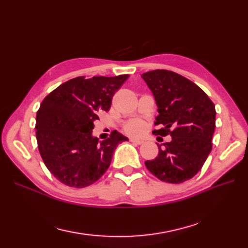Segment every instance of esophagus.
Masks as SVG:
<instances>
[{
    "label": "esophagus",
    "instance_id": "1",
    "mask_svg": "<svg viewBox=\"0 0 248 248\" xmlns=\"http://www.w3.org/2000/svg\"><path fill=\"white\" fill-rule=\"evenodd\" d=\"M130 141L133 142V144H136V145H141L142 142H144V140H137V139H130Z\"/></svg>",
    "mask_w": 248,
    "mask_h": 248
}]
</instances>
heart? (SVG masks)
Instances as JSON below:
<instances>
[{
  "label": "heart",
  "mask_w": 248,
  "mask_h": 248,
  "mask_svg": "<svg viewBox=\"0 0 248 248\" xmlns=\"http://www.w3.org/2000/svg\"><path fill=\"white\" fill-rule=\"evenodd\" d=\"M146 130V124L140 120H132V121L126 123L124 126V131L132 137L141 136Z\"/></svg>",
  "instance_id": "1"
}]
</instances>
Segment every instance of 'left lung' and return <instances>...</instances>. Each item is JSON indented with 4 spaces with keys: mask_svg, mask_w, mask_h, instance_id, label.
Returning <instances> with one entry per match:
<instances>
[{
    "mask_svg": "<svg viewBox=\"0 0 248 248\" xmlns=\"http://www.w3.org/2000/svg\"><path fill=\"white\" fill-rule=\"evenodd\" d=\"M151 90L158 116L155 124L162 128L155 136L171 137L157 144L158 155L145 161L147 169L163 182L179 184L198 174L212 150L215 106L194 82L169 70L141 74Z\"/></svg>",
    "mask_w": 248,
    "mask_h": 248,
    "instance_id": "obj_1",
    "label": "left lung"
}]
</instances>
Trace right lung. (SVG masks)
Listing matches in <instances>:
<instances>
[{"mask_svg":"<svg viewBox=\"0 0 248 248\" xmlns=\"http://www.w3.org/2000/svg\"><path fill=\"white\" fill-rule=\"evenodd\" d=\"M127 74L72 78L49 93L36 117V139L48 170L63 184L82 188L108 169L117 146L128 138L117 130L100 141L93 137L98 112L108 111Z\"/></svg>","mask_w":248,"mask_h":248,"instance_id":"1","label":"right lung"}]
</instances>
